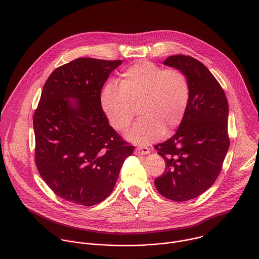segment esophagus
<instances>
[{
	"label": "esophagus",
	"instance_id": "esophagus-1",
	"mask_svg": "<svg viewBox=\"0 0 259 259\" xmlns=\"http://www.w3.org/2000/svg\"><path fill=\"white\" fill-rule=\"evenodd\" d=\"M135 154L136 155H146V154H149L150 153V149L147 148V147H142V146H139L135 149Z\"/></svg>",
	"mask_w": 259,
	"mask_h": 259
}]
</instances>
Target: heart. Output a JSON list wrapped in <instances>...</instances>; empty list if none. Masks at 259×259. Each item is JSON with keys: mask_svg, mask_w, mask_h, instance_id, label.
<instances>
[{"mask_svg": "<svg viewBox=\"0 0 259 259\" xmlns=\"http://www.w3.org/2000/svg\"><path fill=\"white\" fill-rule=\"evenodd\" d=\"M101 106L110 124L126 129L139 103L142 116L126 133L134 143L148 144L171 132L184 120L190 102V83L179 69H164L150 61H139L122 73L119 84L108 82L100 96Z\"/></svg>", "mask_w": 259, "mask_h": 259, "instance_id": "obj_1", "label": "heart"}]
</instances>
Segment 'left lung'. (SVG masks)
<instances>
[{
    "mask_svg": "<svg viewBox=\"0 0 259 259\" xmlns=\"http://www.w3.org/2000/svg\"><path fill=\"white\" fill-rule=\"evenodd\" d=\"M163 64L187 76L190 102L177 133L155 145L165 160V170L154 185L166 199L184 202L211 188L222 169L230 145L229 107L220 83L201 61L179 54Z\"/></svg>",
    "mask_w": 259,
    "mask_h": 259,
    "instance_id": "8db88e82",
    "label": "left lung"
}]
</instances>
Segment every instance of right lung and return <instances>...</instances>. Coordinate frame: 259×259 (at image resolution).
Returning <instances> with one entry per match:
<instances>
[{
    "label": "right lung",
    "mask_w": 259,
    "mask_h": 259,
    "mask_svg": "<svg viewBox=\"0 0 259 259\" xmlns=\"http://www.w3.org/2000/svg\"><path fill=\"white\" fill-rule=\"evenodd\" d=\"M121 63L76 58L57 67L43 87L33 117L35 162L48 187L70 203L89 207L104 201L134 151L109 125L100 101Z\"/></svg>",
    "instance_id": "right-lung-1"
}]
</instances>
